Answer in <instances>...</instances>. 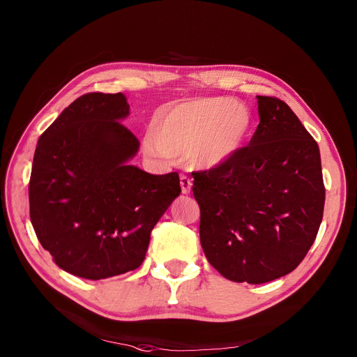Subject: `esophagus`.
Wrapping results in <instances>:
<instances>
[{"label": "esophagus", "instance_id": "1", "mask_svg": "<svg viewBox=\"0 0 357 357\" xmlns=\"http://www.w3.org/2000/svg\"><path fill=\"white\" fill-rule=\"evenodd\" d=\"M179 181H181V190H182V194H190V191H191V186H192V181H191L188 176H186V175H183V174H181Z\"/></svg>", "mask_w": 357, "mask_h": 357}]
</instances>
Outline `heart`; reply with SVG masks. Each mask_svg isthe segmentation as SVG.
<instances>
[{"mask_svg":"<svg viewBox=\"0 0 357 357\" xmlns=\"http://www.w3.org/2000/svg\"><path fill=\"white\" fill-rule=\"evenodd\" d=\"M252 128L246 105L229 98H198L160 108L144 139L150 155H188L201 169L227 163L245 146Z\"/></svg>","mask_w":357,"mask_h":357,"instance_id":"heart-1","label":"heart"}]
</instances>
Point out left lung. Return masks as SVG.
<instances>
[{"label": "left lung", "mask_w": 357, "mask_h": 357, "mask_svg": "<svg viewBox=\"0 0 357 357\" xmlns=\"http://www.w3.org/2000/svg\"><path fill=\"white\" fill-rule=\"evenodd\" d=\"M260 123L227 163L192 174L199 238L233 282L265 284L301 264L323 220L320 149L282 100L257 96Z\"/></svg>", "instance_id": "1"}]
</instances>
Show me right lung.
I'll use <instances>...</instances> for the list:
<instances>
[{"label": "right lung", "instance_id": "add662e5", "mask_svg": "<svg viewBox=\"0 0 357 357\" xmlns=\"http://www.w3.org/2000/svg\"><path fill=\"white\" fill-rule=\"evenodd\" d=\"M121 92H89L40 136L29 183L37 238L61 269L105 279L137 269L150 233L181 194L179 175L147 174L127 162L139 140L121 123Z\"/></svg>", "mask_w": 357, "mask_h": 357}]
</instances>
